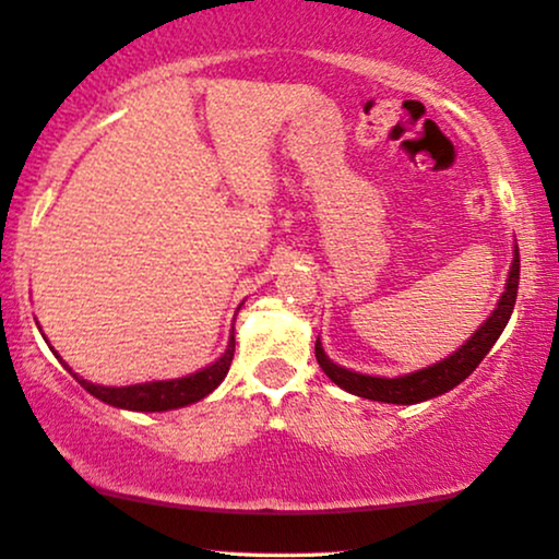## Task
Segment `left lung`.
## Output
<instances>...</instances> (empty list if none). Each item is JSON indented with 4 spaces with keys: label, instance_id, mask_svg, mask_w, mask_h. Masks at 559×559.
Masks as SVG:
<instances>
[{
    "label": "left lung",
    "instance_id": "left-lung-1",
    "mask_svg": "<svg viewBox=\"0 0 559 559\" xmlns=\"http://www.w3.org/2000/svg\"><path fill=\"white\" fill-rule=\"evenodd\" d=\"M516 289H519V249L514 247V262H511L507 289H503L496 310L488 316L486 323L455 350L453 356L442 358V361L427 366V369L404 373V377H396V379L366 377V373L348 371L343 369V366L333 364L331 358L325 356L323 346H320V338L316 341V358L320 369L328 373V379H331L333 384H338L341 389H346V392L356 396H364V400L386 402V404H417V402L432 400V396L445 394L453 386L461 384L463 379H468L471 373L476 371V366L484 361L493 343L499 341L503 328H507L511 312H514Z\"/></svg>",
    "mask_w": 559,
    "mask_h": 559
}]
</instances>
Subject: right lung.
I'll list each match as a JSON object with an SVG mask.
<instances>
[{
    "label": "right lung",
    "mask_w": 559,
    "mask_h": 559,
    "mask_svg": "<svg viewBox=\"0 0 559 559\" xmlns=\"http://www.w3.org/2000/svg\"><path fill=\"white\" fill-rule=\"evenodd\" d=\"M45 338V335H43ZM234 348H236V338L231 331V338H228V346L224 354H221L218 361H213L205 369L190 373V377L182 379H170V381H147V384H132V386H102V384H91V381L81 379L79 373L71 371L63 358H60L56 350V358L66 366L68 373H73L75 381L86 389L88 394H94L96 400H102L111 407L119 409H132V412H167V409H178V407H188V404L201 402L203 396H209L213 389H216L221 381L226 379L228 366H231L234 358Z\"/></svg>",
    "instance_id": "add662e5"
}]
</instances>
